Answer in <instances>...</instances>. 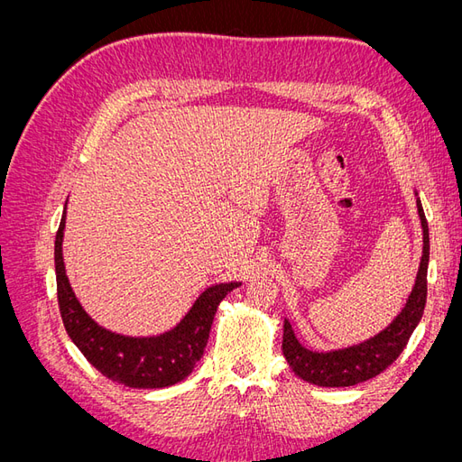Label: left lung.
<instances>
[{
	"label": "left lung",
	"mask_w": 462,
	"mask_h": 462,
	"mask_svg": "<svg viewBox=\"0 0 462 462\" xmlns=\"http://www.w3.org/2000/svg\"><path fill=\"white\" fill-rule=\"evenodd\" d=\"M418 217L422 223V258L420 268L416 273V282L407 299V304L395 316L391 324L382 329L374 337L335 351L318 353L310 351L297 339L295 331L291 328V321L285 318L283 324V355L289 362L291 370L300 380L319 385V387H348L360 382H366L370 377L382 374L387 366L393 365L397 356L407 346L412 331L420 321L426 306L428 292V262H430V233L428 221L420 199H416Z\"/></svg>",
	"instance_id": "left-lung-1"
}]
</instances>
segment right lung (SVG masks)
<instances>
[{"instance_id": "right-lung-1", "label": "right lung", "mask_w": 462, "mask_h": 462, "mask_svg": "<svg viewBox=\"0 0 462 462\" xmlns=\"http://www.w3.org/2000/svg\"><path fill=\"white\" fill-rule=\"evenodd\" d=\"M65 212L55 235V279L63 326L90 365L107 380L136 389H160L183 382L202 358L219 302L241 282L208 287L179 324L152 337H129L109 331L82 309L69 283L63 262Z\"/></svg>"}]
</instances>
